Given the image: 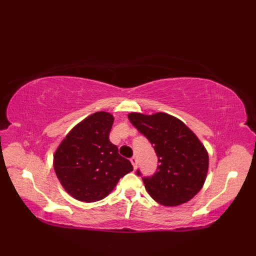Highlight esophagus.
Wrapping results in <instances>:
<instances>
[{"label": "esophagus", "instance_id": "1", "mask_svg": "<svg viewBox=\"0 0 256 256\" xmlns=\"http://www.w3.org/2000/svg\"><path fill=\"white\" fill-rule=\"evenodd\" d=\"M130 160H131V162H132V165H133V167H134V168H136V167H138V158H136V157L133 156L132 158Z\"/></svg>", "mask_w": 256, "mask_h": 256}]
</instances>
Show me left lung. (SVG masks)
<instances>
[{
    "instance_id": "left-lung-1",
    "label": "left lung",
    "mask_w": 256,
    "mask_h": 256,
    "mask_svg": "<svg viewBox=\"0 0 256 256\" xmlns=\"http://www.w3.org/2000/svg\"><path fill=\"white\" fill-rule=\"evenodd\" d=\"M128 116L158 157L156 172L143 178L150 197L166 206L192 199L204 187L209 168L208 152L197 135L180 120L164 112L150 116L132 112Z\"/></svg>"
}]
</instances>
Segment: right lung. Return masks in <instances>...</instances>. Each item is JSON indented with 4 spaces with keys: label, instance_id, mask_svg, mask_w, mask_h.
Wrapping results in <instances>:
<instances>
[{
    "label": "right lung",
    "instance_id": "obj_1",
    "mask_svg": "<svg viewBox=\"0 0 256 256\" xmlns=\"http://www.w3.org/2000/svg\"><path fill=\"white\" fill-rule=\"evenodd\" d=\"M114 118L100 111L70 130L54 154V170L64 189L84 202L99 201L133 170L108 140Z\"/></svg>",
    "mask_w": 256,
    "mask_h": 256
}]
</instances>
